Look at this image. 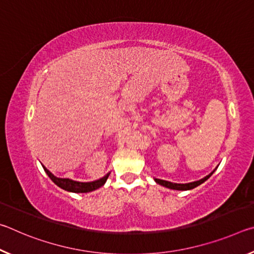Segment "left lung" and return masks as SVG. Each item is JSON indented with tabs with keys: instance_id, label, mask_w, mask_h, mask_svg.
<instances>
[{
	"instance_id": "obj_1",
	"label": "left lung",
	"mask_w": 254,
	"mask_h": 254,
	"mask_svg": "<svg viewBox=\"0 0 254 254\" xmlns=\"http://www.w3.org/2000/svg\"><path fill=\"white\" fill-rule=\"evenodd\" d=\"M214 171H215V169L209 175L206 176V177L197 180V182H192V183H188V184H176V183H170V182H167V180H162V179H158V178H154V182L159 185H161V186H163V187L175 189V190H189V189L195 188L197 186H199L200 184L206 182V180H207L210 176L214 174Z\"/></svg>"
}]
</instances>
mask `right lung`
Listing matches in <instances>:
<instances>
[{
  "instance_id": "1",
  "label": "right lung",
  "mask_w": 254,
  "mask_h": 254,
  "mask_svg": "<svg viewBox=\"0 0 254 254\" xmlns=\"http://www.w3.org/2000/svg\"><path fill=\"white\" fill-rule=\"evenodd\" d=\"M44 169L46 171V174L49 176V178L53 180V182L57 185L58 187L65 189V190H67V191H71V192H89V191L95 190V189L102 187L103 185L105 184V182L110 176V173H109V174H106L104 177H102L97 180H94V182L80 183V182H75V180H71L68 178H58L51 174L50 171L46 168V167H44Z\"/></svg>"
}]
</instances>
